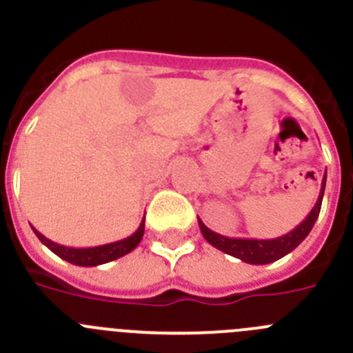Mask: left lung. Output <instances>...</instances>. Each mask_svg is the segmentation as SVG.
I'll use <instances>...</instances> for the list:
<instances>
[{
	"instance_id": "1",
	"label": "left lung",
	"mask_w": 353,
	"mask_h": 353,
	"mask_svg": "<svg viewBox=\"0 0 353 353\" xmlns=\"http://www.w3.org/2000/svg\"><path fill=\"white\" fill-rule=\"evenodd\" d=\"M325 182H327V171L323 173L322 179V189H320V194H318L316 203L311 208V212L305 215V219L302 221L299 226H295L292 232H288L286 235L277 236V239H269V240H258V239H230V236L219 235V233L212 232L210 228H207L203 224V221L198 217L199 230L203 233L205 240L208 244L214 245L215 249L226 252L230 256H235L239 260L245 261V263L251 265H267L272 263V261L279 260V258L286 256L288 252H292L293 249L301 244L305 236L310 235V232L313 230L314 223L318 219V214H320V208H322V199H323V191H325Z\"/></svg>"
}]
</instances>
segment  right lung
Segmentation results:
<instances>
[{
	"instance_id": "obj_1",
	"label": "right lung",
	"mask_w": 353,
	"mask_h": 353,
	"mask_svg": "<svg viewBox=\"0 0 353 353\" xmlns=\"http://www.w3.org/2000/svg\"><path fill=\"white\" fill-rule=\"evenodd\" d=\"M31 230L35 232V235L39 236L40 242H42L46 248L51 249L56 256H60L61 260L68 261L72 265H79V267H97V265L108 263V261L118 260V258L125 256L130 251L138 248V244L141 242L143 233H145V217H143L141 224L136 232L132 233L127 239L117 240V242H111V244L104 245H95V248H67V245L56 244L52 240H49L48 236H43L39 230L31 226Z\"/></svg>"
}]
</instances>
